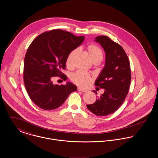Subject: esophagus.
I'll list each match as a JSON object with an SVG mask.
<instances>
[{"instance_id": "esophagus-1", "label": "esophagus", "mask_w": 158, "mask_h": 158, "mask_svg": "<svg viewBox=\"0 0 158 158\" xmlns=\"http://www.w3.org/2000/svg\"><path fill=\"white\" fill-rule=\"evenodd\" d=\"M77 91H81V92H83V93H85V92H86V91H87L86 89H82V88H77Z\"/></svg>"}]
</instances>
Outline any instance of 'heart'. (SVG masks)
Here are the masks:
<instances>
[{"mask_svg":"<svg viewBox=\"0 0 158 158\" xmlns=\"http://www.w3.org/2000/svg\"><path fill=\"white\" fill-rule=\"evenodd\" d=\"M86 51L92 62L94 64L100 63L103 60V54L102 49L96 44H89L86 47ZM77 53V50L74 49L68 55L65 64L66 66L71 69L74 65V60L76 55ZM71 81L76 85L85 88L91 84L92 77L90 74L82 71H77L73 73L70 77Z\"/></svg>","mask_w":158,"mask_h":158,"instance_id":"heart-1","label":"heart"}]
</instances>
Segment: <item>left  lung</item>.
<instances>
[{
    "label": "left lung",
    "instance_id": "obj_1",
    "mask_svg": "<svg viewBox=\"0 0 158 158\" xmlns=\"http://www.w3.org/2000/svg\"><path fill=\"white\" fill-rule=\"evenodd\" d=\"M95 41L106 53L105 67L95 83L105 91L97 97L94 103L86 106L96 115L106 116L118 109L126 98L131 81V65L127 54L119 44L103 35L96 37Z\"/></svg>",
    "mask_w": 158,
    "mask_h": 158
}]
</instances>
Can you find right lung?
Returning a JSON list of instances; mask_svg holds the SVG:
<instances>
[{"mask_svg":"<svg viewBox=\"0 0 158 158\" xmlns=\"http://www.w3.org/2000/svg\"><path fill=\"white\" fill-rule=\"evenodd\" d=\"M84 36H75L61 29L44 32L36 37L25 55L23 80L31 100L44 110L61 106L77 87L70 82L53 85V77L63 81L67 77L62 72L69 53L82 43Z\"/></svg>","mask_w":158,"mask_h":158,"instance_id":"1","label":"right lung"}]
</instances>
